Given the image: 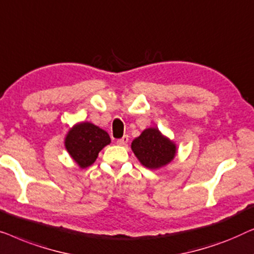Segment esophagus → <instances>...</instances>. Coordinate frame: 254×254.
<instances>
[{"label":"esophagus","mask_w":254,"mask_h":254,"mask_svg":"<svg viewBox=\"0 0 254 254\" xmlns=\"http://www.w3.org/2000/svg\"><path fill=\"white\" fill-rule=\"evenodd\" d=\"M127 142H128L127 135H124L123 138H121V139H119V140L116 141V144L120 145V146H126V145L127 144Z\"/></svg>","instance_id":"obj_1"}]
</instances>
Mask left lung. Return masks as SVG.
<instances>
[{
    "instance_id": "left-lung-1",
    "label": "left lung",
    "mask_w": 254,
    "mask_h": 254,
    "mask_svg": "<svg viewBox=\"0 0 254 254\" xmlns=\"http://www.w3.org/2000/svg\"><path fill=\"white\" fill-rule=\"evenodd\" d=\"M131 149L142 166L156 170L169 164L177 154V146L159 128L147 127L131 142Z\"/></svg>"
}]
</instances>
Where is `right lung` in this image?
Wrapping results in <instances>:
<instances>
[{
	"instance_id": "obj_1",
	"label": "right lung",
	"mask_w": 254,
	"mask_h": 254,
	"mask_svg": "<svg viewBox=\"0 0 254 254\" xmlns=\"http://www.w3.org/2000/svg\"><path fill=\"white\" fill-rule=\"evenodd\" d=\"M110 141L109 134L101 127L91 122H79L67 131L64 146L77 166L85 169L95 162L100 151Z\"/></svg>"
}]
</instances>
